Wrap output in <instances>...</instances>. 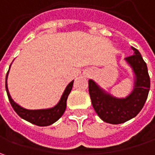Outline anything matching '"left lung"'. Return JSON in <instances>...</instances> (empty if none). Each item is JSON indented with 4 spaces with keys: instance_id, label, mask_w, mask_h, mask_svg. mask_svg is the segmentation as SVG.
I'll return each instance as SVG.
<instances>
[{
    "instance_id": "left-lung-1",
    "label": "left lung",
    "mask_w": 155,
    "mask_h": 155,
    "mask_svg": "<svg viewBox=\"0 0 155 155\" xmlns=\"http://www.w3.org/2000/svg\"><path fill=\"white\" fill-rule=\"evenodd\" d=\"M134 55L125 59L134 73V86L125 98H117L104 91L92 80H89V93L93 108L105 122L120 124L136 116L144 104L150 90V78L147 64L137 49L132 47Z\"/></svg>"
}]
</instances>
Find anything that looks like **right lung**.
Returning a JSON list of instances; mask_svg holds the SVG:
<instances>
[{"mask_svg": "<svg viewBox=\"0 0 155 155\" xmlns=\"http://www.w3.org/2000/svg\"><path fill=\"white\" fill-rule=\"evenodd\" d=\"M8 75V71L6 76V91H7V94L8 97L9 102L15 112L21 116L22 119L31 122L33 124H35L37 126L44 127V126H49L52 123H54L63 116L64 110L66 109V101L68 98L69 94L72 89L73 81H71L65 88L61 98L56 106H54L53 108H51V109H46V110H32L22 108L11 98V96L9 94L8 89V84H7Z\"/></svg>", "mask_w": 155, "mask_h": 155, "instance_id": "obj_1", "label": "right lung"}]
</instances>
